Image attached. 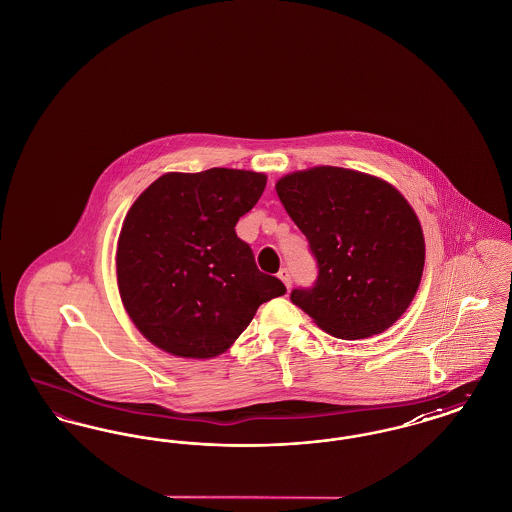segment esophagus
I'll use <instances>...</instances> for the list:
<instances>
[{
  "instance_id": "obj_1",
  "label": "esophagus",
  "mask_w": 512,
  "mask_h": 512,
  "mask_svg": "<svg viewBox=\"0 0 512 512\" xmlns=\"http://www.w3.org/2000/svg\"><path fill=\"white\" fill-rule=\"evenodd\" d=\"M278 278L286 284V288L290 290L292 288V272H290V268H280V272H278Z\"/></svg>"
}]
</instances>
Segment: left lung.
Wrapping results in <instances>:
<instances>
[{"label":"left lung","mask_w":512,"mask_h":512,"mask_svg":"<svg viewBox=\"0 0 512 512\" xmlns=\"http://www.w3.org/2000/svg\"><path fill=\"white\" fill-rule=\"evenodd\" d=\"M276 192L318 265L315 286L293 290V305L341 340L388 330L424 268V236L407 199L376 176L340 167L292 172Z\"/></svg>","instance_id":"obj_1"}]
</instances>
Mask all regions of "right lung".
I'll list each match as a JSON object with an SVG mask.
<instances>
[{"label":"right lung","mask_w":512,"mask_h":512,"mask_svg":"<svg viewBox=\"0 0 512 512\" xmlns=\"http://www.w3.org/2000/svg\"><path fill=\"white\" fill-rule=\"evenodd\" d=\"M261 172H167L130 207L117 247L124 309L153 345L211 359L286 286L261 272L236 234L265 192Z\"/></svg>","instance_id":"obj_1"}]
</instances>
